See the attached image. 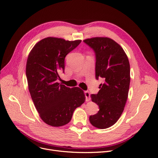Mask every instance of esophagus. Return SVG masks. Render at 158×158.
<instances>
[{
    "label": "esophagus",
    "mask_w": 158,
    "mask_h": 158,
    "mask_svg": "<svg viewBox=\"0 0 158 158\" xmlns=\"http://www.w3.org/2000/svg\"><path fill=\"white\" fill-rule=\"evenodd\" d=\"M84 94H85V101L89 102L90 100V94H89V92H88V91H85Z\"/></svg>",
    "instance_id": "34e87169"
}]
</instances>
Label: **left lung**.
Here are the masks:
<instances>
[{"label":"left lung","mask_w":158,"mask_h":158,"mask_svg":"<svg viewBox=\"0 0 158 158\" xmlns=\"http://www.w3.org/2000/svg\"><path fill=\"white\" fill-rule=\"evenodd\" d=\"M95 55V78H102L97 94L92 101L99 106L98 113L89 117L92 125L104 129L113 126L122 114L130 85V64L123 49L108 37H93L84 40Z\"/></svg>","instance_id":"left-lung-1"}]
</instances>
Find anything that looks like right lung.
I'll list each match as a JSON object with an SVG mask.
<instances>
[{
    "label": "right lung",
    "instance_id": "add662e5",
    "mask_svg": "<svg viewBox=\"0 0 158 158\" xmlns=\"http://www.w3.org/2000/svg\"><path fill=\"white\" fill-rule=\"evenodd\" d=\"M81 41L47 37L37 43L28 55L26 70L28 88L41 118L50 126L66 125L75 109L85 102L82 89L57 82L60 72L64 73L65 56Z\"/></svg>",
    "mask_w": 158,
    "mask_h": 158
}]
</instances>
